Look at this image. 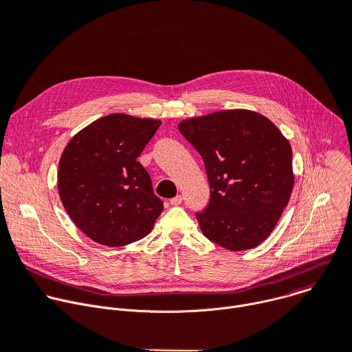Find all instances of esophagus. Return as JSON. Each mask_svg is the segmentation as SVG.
Returning a JSON list of instances; mask_svg holds the SVG:
<instances>
[{
	"label": "esophagus",
	"mask_w": 352,
	"mask_h": 352,
	"mask_svg": "<svg viewBox=\"0 0 352 352\" xmlns=\"http://www.w3.org/2000/svg\"><path fill=\"white\" fill-rule=\"evenodd\" d=\"M182 195H177V197H174V198H171L170 199V204L171 205H174V206H177V205H181L182 204Z\"/></svg>",
	"instance_id": "esophagus-1"
}]
</instances>
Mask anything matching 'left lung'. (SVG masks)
I'll list each match as a JSON object with an SVG mask.
<instances>
[{"instance_id":"1","label":"left lung","mask_w":352,"mask_h":352,"mask_svg":"<svg viewBox=\"0 0 352 352\" xmlns=\"http://www.w3.org/2000/svg\"><path fill=\"white\" fill-rule=\"evenodd\" d=\"M178 129L205 163L210 198L197 212L202 233L232 251L261 244L292 194L289 142L270 119L245 109L186 119Z\"/></svg>"}]
</instances>
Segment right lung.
Segmentation results:
<instances>
[{"instance_id": "right-lung-1", "label": "right lung", "mask_w": 352, "mask_h": 352, "mask_svg": "<svg viewBox=\"0 0 352 352\" xmlns=\"http://www.w3.org/2000/svg\"><path fill=\"white\" fill-rule=\"evenodd\" d=\"M162 124L124 113L92 122L66 146L58 194L74 225L89 239L120 247L143 239L163 210L138 157Z\"/></svg>"}]
</instances>
